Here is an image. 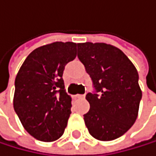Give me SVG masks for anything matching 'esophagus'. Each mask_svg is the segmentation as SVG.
<instances>
[{"label": "esophagus", "mask_w": 156, "mask_h": 156, "mask_svg": "<svg viewBox=\"0 0 156 156\" xmlns=\"http://www.w3.org/2000/svg\"><path fill=\"white\" fill-rule=\"evenodd\" d=\"M75 98H83L84 95H75Z\"/></svg>", "instance_id": "obj_1"}]
</instances>
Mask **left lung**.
<instances>
[{"label":"left lung","instance_id":"1","mask_svg":"<svg viewBox=\"0 0 156 156\" xmlns=\"http://www.w3.org/2000/svg\"><path fill=\"white\" fill-rule=\"evenodd\" d=\"M78 58L98 94L88 93L90 104L83 120L98 140H113L134 125L142 92L134 64L119 48L104 43L78 44Z\"/></svg>","mask_w":156,"mask_h":156}]
</instances>
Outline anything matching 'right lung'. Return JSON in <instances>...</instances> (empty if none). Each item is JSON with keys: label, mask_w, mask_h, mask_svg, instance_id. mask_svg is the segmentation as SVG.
I'll return each mask as SVG.
<instances>
[{"label": "right lung", "mask_w": 156, "mask_h": 156, "mask_svg": "<svg viewBox=\"0 0 156 156\" xmlns=\"http://www.w3.org/2000/svg\"><path fill=\"white\" fill-rule=\"evenodd\" d=\"M77 44L55 42L33 50L15 81L14 109L28 133L38 140L59 139L72 113V98L62 79L65 65L76 57Z\"/></svg>", "instance_id": "1"}]
</instances>
